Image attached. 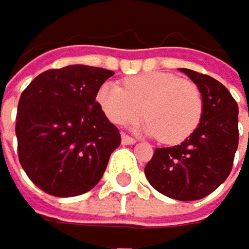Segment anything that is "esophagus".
I'll return each mask as SVG.
<instances>
[{
  "label": "esophagus",
  "mask_w": 249,
  "mask_h": 249,
  "mask_svg": "<svg viewBox=\"0 0 249 249\" xmlns=\"http://www.w3.org/2000/svg\"><path fill=\"white\" fill-rule=\"evenodd\" d=\"M121 142H122V145H134V143H136V140L133 137L127 136V134L121 136Z\"/></svg>",
  "instance_id": "obj_1"
}]
</instances>
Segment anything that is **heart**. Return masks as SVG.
<instances>
[{
	"label": "heart",
	"mask_w": 249,
	"mask_h": 249,
	"mask_svg": "<svg viewBox=\"0 0 249 249\" xmlns=\"http://www.w3.org/2000/svg\"><path fill=\"white\" fill-rule=\"evenodd\" d=\"M97 101L106 116L118 125L136 121L142 112L148 119L136 128L161 142L179 143L197 128L203 100L197 85L175 74L151 71L128 77L124 89L116 83H103Z\"/></svg>",
	"instance_id": "obj_1"
}]
</instances>
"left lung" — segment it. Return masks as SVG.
I'll return each mask as SVG.
<instances>
[{"label":"left lung","instance_id":"1","mask_svg":"<svg viewBox=\"0 0 249 249\" xmlns=\"http://www.w3.org/2000/svg\"><path fill=\"white\" fill-rule=\"evenodd\" d=\"M179 71L202 94V119L180 145L157 148L145 175L158 193L190 202L209 196L230 175L239 143V109L229 89L213 77L190 69Z\"/></svg>","mask_w":249,"mask_h":249}]
</instances>
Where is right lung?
I'll use <instances>...</instances> for the list:
<instances>
[{"mask_svg":"<svg viewBox=\"0 0 249 249\" xmlns=\"http://www.w3.org/2000/svg\"><path fill=\"white\" fill-rule=\"evenodd\" d=\"M113 71L67 65L38 74L18 104L19 161L33 182L56 197L92 190L121 145L118 128L101 110L97 92Z\"/></svg>","mask_w":249,"mask_h":249,"instance_id":"add662e5","label":"right lung"}]
</instances>
